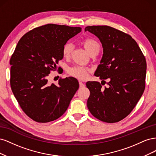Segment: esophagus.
<instances>
[{"mask_svg": "<svg viewBox=\"0 0 156 156\" xmlns=\"http://www.w3.org/2000/svg\"><path fill=\"white\" fill-rule=\"evenodd\" d=\"M79 87L80 88H83L85 87V84H84L82 81H79Z\"/></svg>", "mask_w": 156, "mask_h": 156, "instance_id": "34e87169", "label": "esophagus"}]
</instances>
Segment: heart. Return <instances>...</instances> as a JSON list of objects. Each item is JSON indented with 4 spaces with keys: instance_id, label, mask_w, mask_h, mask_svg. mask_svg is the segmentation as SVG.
I'll list each match as a JSON object with an SVG mask.
<instances>
[{
    "instance_id": "b5f03b06",
    "label": "heart",
    "mask_w": 156,
    "mask_h": 156,
    "mask_svg": "<svg viewBox=\"0 0 156 156\" xmlns=\"http://www.w3.org/2000/svg\"><path fill=\"white\" fill-rule=\"evenodd\" d=\"M82 45L90 55L95 53L98 54L99 51H100V45L95 40L92 38L87 37V38L83 39L82 40ZM73 49V47L72 44H65L62 48V54L64 57H69L72 53ZM88 72L89 71L88 69L79 66H75L69 68L68 69V72L70 75L81 80L87 78Z\"/></svg>"
}]
</instances>
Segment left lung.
<instances>
[{
    "instance_id": "left-lung-1",
    "label": "left lung",
    "mask_w": 156,
    "mask_h": 156,
    "mask_svg": "<svg viewBox=\"0 0 156 156\" xmlns=\"http://www.w3.org/2000/svg\"><path fill=\"white\" fill-rule=\"evenodd\" d=\"M100 39L103 49L95 76L103 83L88 81L87 107L96 119L107 123L124 119L133 109L145 88L146 62L132 37L108 26H88L84 29ZM108 78V87L102 85Z\"/></svg>"
}]
</instances>
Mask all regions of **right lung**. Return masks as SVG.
Here are the masks:
<instances>
[{
	"label": "right lung",
	"mask_w": 156,
	"mask_h": 156,
	"mask_svg": "<svg viewBox=\"0 0 156 156\" xmlns=\"http://www.w3.org/2000/svg\"><path fill=\"white\" fill-rule=\"evenodd\" d=\"M81 27L48 24L35 28L18 41L10 58V85L22 110L31 119L46 123L58 119L67 110L79 88L72 77L48 83L51 71L63 58L66 42Z\"/></svg>",
	"instance_id": "obj_1"
}]
</instances>
